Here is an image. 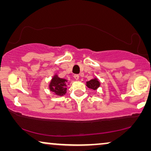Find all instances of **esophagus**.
<instances>
[{
  "instance_id": "1",
  "label": "esophagus",
  "mask_w": 151,
  "mask_h": 151,
  "mask_svg": "<svg viewBox=\"0 0 151 151\" xmlns=\"http://www.w3.org/2000/svg\"><path fill=\"white\" fill-rule=\"evenodd\" d=\"M73 77H74V78H75V79H76V80H78L80 79V76H79V75H77V74H76V75H74Z\"/></svg>"
}]
</instances>
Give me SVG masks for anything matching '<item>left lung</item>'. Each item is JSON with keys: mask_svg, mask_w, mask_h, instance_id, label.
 <instances>
[{"mask_svg": "<svg viewBox=\"0 0 151 151\" xmlns=\"http://www.w3.org/2000/svg\"><path fill=\"white\" fill-rule=\"evenodd\" d=\"M86 86L88 88H91V89L96 91L98 88L100 87V82L99 81L98 78H93V79L89 80V81L86 82Z\"/></svg>", "mask_w": 151, "mask_h": 151, "instance_id": "8db88e82", "label": "left lung"}]
</instances>
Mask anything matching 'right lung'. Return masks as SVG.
I'll list each match as a JSON object with an SVG mask.
<instances>
[{
    "instance_id": "1",
    "label": "right lung",
    "mask_w": 151,
    "mask_h": 151,
    "mask_svg": "<svg viewBox=\"0 0 151 151\" xmlns=\"http://www.w3.org/2000/svg\"><path fill=\"white\" fill-rule=\"evenodd\" d=\"M67 80L59 78L55 74L49 84V88L56 96H63L67 93Z\"/></svg>"
}]
</instances>
